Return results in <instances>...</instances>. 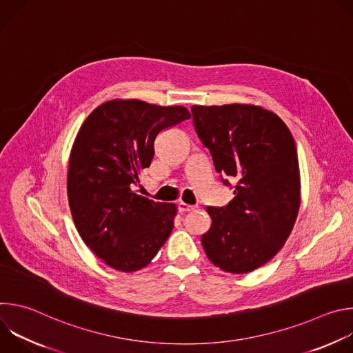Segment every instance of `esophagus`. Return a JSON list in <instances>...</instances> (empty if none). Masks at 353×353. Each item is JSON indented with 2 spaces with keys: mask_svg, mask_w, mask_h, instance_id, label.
I'll return each mask as SVG.
<instances>
[{
  "mask_svg": "<svg viewBox=\"0 0 353 353\" xmlns=\"http://www.w3.org/2000/svg\"><path fill=\"white\" fill-rule=\"evenodd\" d=\"M195 207L194 205H190V204H185V203H179V211L180 212H190V211H194Z\"/></svg>",
  "mask_w": 353,
  "mask_h": 353,
  "instance_id": "1",
  "label": "esophagus"
}]
</instances>
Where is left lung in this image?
I'll return each mask as SVG.
<instances>
[{
  "mask_svg": "<svg viewBox=\"0 0 353 353\" xmlns=\"http://www.w3.org/2000/svg\"><path fill=\"white\" fill-rule=\"evenodd\" d=\"M195 131L210 149L225 185L234 179L226 207H207L212 225L201 236L205 254L222 271L263 267L288 240L300 207L294 139L272 112L253 105L192 106Z\"/></svg>",
  "mask_w": 353,
  "mask_h": 353,
  "instance_id": "obj_1",
  "label": "left lung"
}]
</instances>
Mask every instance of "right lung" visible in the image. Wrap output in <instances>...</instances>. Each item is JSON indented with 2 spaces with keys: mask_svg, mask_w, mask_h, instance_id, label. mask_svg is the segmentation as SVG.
Segmentation results:
<instances>
[{
  "mask_svg": "<svg viewBox=\"0 0 353 353\" xmlns=\"http://www.w3.org/2000/svg\"><path fill=\"white\" fill-rule=\"evenodd\" d=\"M191 117L183 106L109 100L97 106L74 141L67 177L68 203L85 244L109 267H146L168 240L176 205L134 191L155 155L159 132Z\"/></svg>",
  "mask_w": 353,
  "mask_h": 353,
  "instance_id": "add662e5",
  "label": "right lung"
}]
</instances>
